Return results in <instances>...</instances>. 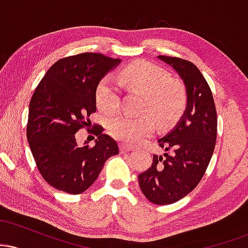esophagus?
I'll list each match as a JSON object with an SVG mask.
<instances>
[{
    "mask_svg": "<svg viewBox=\"0 0 248 248\" xmlns=\"http://www.w3.org/2000/svg\"><path fill=\"white\" fill-rule=\"evenodd\" d=\"M132 150V147H128L126 144H120V153L121 154H126L129 153Z\"/></svg>",
    "mask_w": 248,
    "mask_h": 248,
    "instance_id": "obj_1",
    "label": "esophagus"
}]
</instances>
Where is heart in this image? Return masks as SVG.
I'll use <instances>...</instances> for the list:
<instances>
[{
  "mask_svg": "<svg viewBox=\"0 0 248 248\" xmlns=\"http://www.w3.org/2000/svg\"><path fill=\"white\" fill-rule=\"evenodd\" d=\"M126 90L143 94L140 109L142 115L120 114L108 120L107 129L116 140L127 144L140 143L155 129L153 118L161 128L172 126L186 107L183 85L171 80L166 70L150 62L129 65L119 75ZM96 106L104 113L115 112L120 105V92L109 77L99 81L95 90Z\"/></svg>",
  "mask_w": 248,
  "mask_h": 248,
  "instance_id": "1",
  "label": "heart"
}]
</instances>
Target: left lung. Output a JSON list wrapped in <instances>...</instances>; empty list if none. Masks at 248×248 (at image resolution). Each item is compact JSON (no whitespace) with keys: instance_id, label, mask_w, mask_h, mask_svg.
<instances>
[{"instance_id":"obj_1","label":"left lung","mask_w":248,"mask_h":248,"mask_svg":"<svg viewBox=\"0 0 248 248\" xmlns=\"http://www.w3.org/2000/svg\"><path fill=\"white\" fill-rule=\"evenodd\" d=\"M183 80L186 107L175 127L158 140L163 155L139 175L141 191L157 205L172 204L198 186L212 157L217 139V112L205 78L191 62L157 56Z\"/></svg>"}]
</instances>
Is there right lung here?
Segmentation results:
<instances>
[{
	"label": "right lung",
	"mask_w": 248,
	"mask_h": 248,
	"mask_svg": "<svg viewBox=\"0 0 248 248\" xmlns=\"http://www.w3.org/2000/svg\"><path fill=\"white\" fill-rule=\"evenodd\" d=\"M121 59L101 53H80L56 62L35 90L29 105L27 138L39 172L57 190L79 195L94 183L118 143L95 126L94 147L78 146L76 133L96 110L99 81Z\"/></svg>",
	"instance_id": "add662e5"
}]
</instances>
